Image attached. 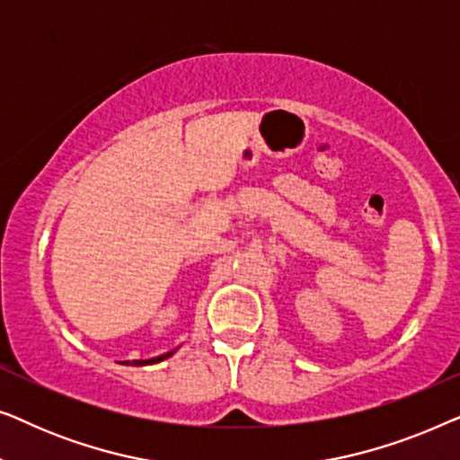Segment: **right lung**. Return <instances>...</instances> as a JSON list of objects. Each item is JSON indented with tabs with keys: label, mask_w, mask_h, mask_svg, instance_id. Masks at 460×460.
<instances>
[{
	"label": "right lung",
	"mask_w": 460,
	"mask_h": 460,
	"mask_svg": "<svg viewBox=\"0 0 460 460\" xmlns=\"http://www.w3.org/2000/svg\"><path fill=\"white\" fill-rule=\"evenodd\" d=\"M175 354V349H172V351H167V354H161V356H156V358H150V360H125L123 364H128V367H148V364H156V362H163L165 360V358H169V356H173Z\"/></svg>",
	"instance_id": "right-lung-1"
}]
</instances>
